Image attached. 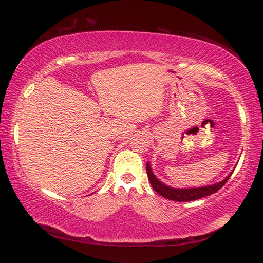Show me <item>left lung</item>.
Segmentation results:
<instances>
[{"instance_id":"8db88e82","label":"left lung","mask_w":263,"mask_h":263,"mask_svg":"<svg viewBox=\"0 0 263 263\" xmlns=\"http://www.w3.org/2000/svg\"><path fill=\"white\" fill-rule=\"evenodd\" d=\"M146 173H148V178L150 180L151 186H153L154 190L157 192L159 195L166 197L167 200L178 201V202H188V201H194L197 199H201V197H205L219 191L220 188L227 183V181L229 180L233 172L230 173L223 181L215 183V185L206 186V187H199V188H183V190L168 187L162 181H159L153 173V170H151L149 163H146Z\"/></svg>"}]
</instances>
